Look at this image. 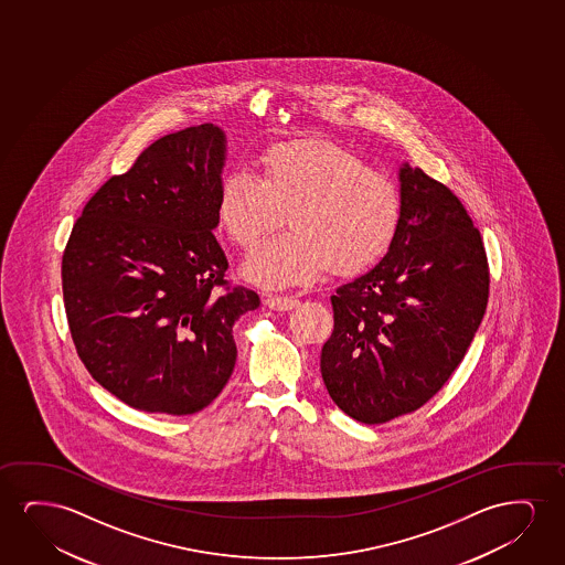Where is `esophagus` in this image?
<instances>
[{
	"label": "esophagus",
	"instance_id": "obj_1",
	"mask_svg": "<svg viewBox=\"0 0 565 565\" xmlns=\"http://www.w3.org/2000/svg\"><path fill=\"white\" fill-rule=\"evenodd\" d=\"M264 302L274 310H291L299 301L289 295H266Z\"/></svg>",
	"mask_w": 565,
	"mask_h": 565
}]
</instances>
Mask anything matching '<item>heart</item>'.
Returning <instances> with one entry per match:
<instances>
[{
	"instance_id": "b5f03b06",
	"label": "heart",
	"mask_w": 565,
	"mask_h": 565,
	"mask_svg": "<svg viewBox=\"0 0 565 565\" xmlns=\"http://www.w3.org/2000/svg\"><path fill=\"white\" fill-rule=\"evenodd\" d=\"M258 175L227 173L216 222L243 250L253 248L287 214L289 232L268 241L243 266L263 289L305 286L328 268L356 274L384 256L402 222V189L363 156L333 140L301 139L270 147Z\"/></svg>"
}]
</instances>
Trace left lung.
Masks as SVG:
<instances>
[{
	"instance_id": "obj_1",
	"label": "left lung",
	"mask_w": 565,
	"mask_h": 565,
	"mask_svg": "<svg viewBox=\"0 0 565 565\" xmlns=\"http://www.w3.org/2000/svg\"><path fill=\"white\" fill-rule=\"evenodd\" d=\"M403 212L386 256L332 295L320 372L333 403L364 425L420 409L471 345L490 289L487 250L461 201L403 163Z\"/></svg>"
}]
</instances>
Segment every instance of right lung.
<instances>
[{"mask_svg": "<svg viewBox=\"0 0 565 565\" xmlns=\"http://www.w3.org/2000/svg\"><path fill=\"white\" fill-rule=\"evenodd\" d=\"M225 137L212 124L156 140L86 202L62 258L86 371L132 409L193 415L232 376L235 320L260 299L227 278L214 237Z\"/></svg>", "mask_w": 565, "mask_h": 565, "instance_id": "right-lung-1", "label": "right lung"}]
</instances>
